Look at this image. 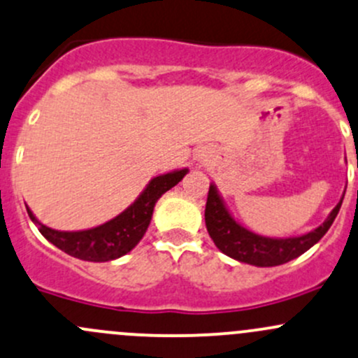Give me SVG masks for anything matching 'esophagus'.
<instances>
[{
  "label": "esophagus",
  "mask_w": 358,
  "mask_h": 358,
  "mask_svg": "<svg viewBox=\"0 0 358 358\" xmlns=\"http://www.w3.org/2000/svg\"><path fill=\"white\" fill-rule=\"evenodd\" d=\"M195 161L199 163V166H204V164H208L210 161V154L206 149L199 150V152L195 154Z\"/></svg>",
  "instance_id": "esophagus-1"
}]
</instances>
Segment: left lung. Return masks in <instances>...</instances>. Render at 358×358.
Instances as JSON below:
<instances>
[{
  "label": "left lung",
  "instance_id": "8db88e82",
  "mask_svg": "<svg viewBox=\"0 0 358 358\" xmlns=\"http://www.w3.org/2000/svg\"><path fill=\"white\" fill-rule=\"evenodd\" d=\"M345 197V194H343ZM343 197L336 204V208L329 213L324 223L306 235L285 236V238H271L250 231L238 223L231 216L229 209L224 204L223 197L217 192V187L210 183L208 194V204H206V227L209 236L213 238L214 245L220 248L224 255L235 259L238 262L257 266V268H271V266H281L285 262L296 259L314 247L322 236L326 235L334 217L338 216Z\"/></svg>",
  "mask_w": 358,
  "mask_h": 358
}]
</instances>
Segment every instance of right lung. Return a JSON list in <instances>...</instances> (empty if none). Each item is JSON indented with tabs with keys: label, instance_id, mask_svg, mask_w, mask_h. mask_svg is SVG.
I'll use <instances>...</instances> for the list:
<instances>
[{
	"label": "right lung",
	"instance_id": "add662e5",
	"mask_svg": "<svg viewBox=\"0 0 358 358\" xmlns=\"http://www.w3.org/2000/svg\"><path fill=\"white\" fill-rule=\"evenodd\" d=\"M187 173H189V168H182L154 176L142 190V194L123 213L99 227L89 229L59 231V229H52L41 223L29 209V206L27 213L32 223L39 228L41 235L71 257L89 262L115 261V259L129 254L131 248L141 242L142 236L148 231L150 220H152L156 202L159 201L164 192L182 182Z\"/></svg>",
	"mask_w": 358,
	"mask_h": 358
}]
</instances>
